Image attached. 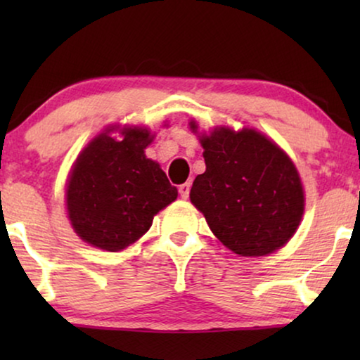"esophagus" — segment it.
I'll return each instance as SVG.
<instances>
[{"mask_svg":"<svg viewBox=\"0 0 360 360\" xmlns=\"http://www.w3.org/2000/svg\"><path fill=\"white\" fill-rule=\"evenodd\" d=\"M190 186H191V184H184L179 186V193L184 200H186L190 196Z\"/></svg>","mask_w":360,"mask_h":360,"instance_id":"1","label":"esophagus"}]
</instances>
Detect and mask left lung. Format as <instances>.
I'll list each match as a JSON object with an SVG mask.
<instances>
[{"label":"left lung","mask_w":360,"mask_h":360,"mask_svg":"<svg viewBox=\"0 0 360 360\" xmlns=\"http://www.w3.org/2000/svg\"><path fill=\"white\" fill-rule=\"evenodd\" d=\"M196 132L198 124L190 122ZM206 170L190 200L213 234L234 254L260 257L288 243L304 211L298 170L280 147L255 129L216 127L200 136Z\"/></svg>","instance_id":"8db88e82"}]
</instances>
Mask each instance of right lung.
<instances>
[{
  "label": "right lung",
  "instance_id": "1",
  "mask_svg": "<svg viewBox=\"0 0 360 360\" xmlns=\"http://www.w3.org/2000/svg\"><path fill=\"white\" fill-rule=\"evenodd\" d=\"M110 131L78 155L68 176L67 213L85 243L117 252L146 234L154 216L175 201L179 191L144 154L154 139L150 131L124 127L121 141Z\"/></svg>",
  "mask_w": 360,
  "mask_h": 360
}]
</instances>
